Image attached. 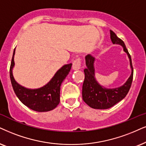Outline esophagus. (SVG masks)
Returning a JSON list of instances; mask_svg holds the SVG:
<instances>
[{
    "label": "esophagus",
    "mask_w": 146,
    "mask_h": 146,
    "mask_svg": "<svg viewBox=\"0 0 146 146\" xmlns=\"http://www.w3.org/2000/svg\"><path fill=\"white\" fill-rule=\"evenodd\" d=\"M81 65H82V61L80 58H77L73 62V69L74 70H78L81 69Z\"/></svg>",
    "instance_id": "obj_1"
}]
</instances>
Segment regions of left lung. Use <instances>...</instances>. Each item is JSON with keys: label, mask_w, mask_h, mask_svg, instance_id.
Instances as JSON below:
<instances>
[{"label": "left lung", "mask_w": 146, "mask_h": 146, "mask_svg": "<svg viewBox=\"0 0 146 146\" xmlns=\"http://www.w3.org/2000/svg\"><path fill=\"white\" fill-rule=\"evenodd\" d=\"M110 34L112 43L121 45L123 48V50L127 53L129 58L131 73L123 86L115 88H104L95 78V69L94 66L95 58L91 54L86 56L87 67L84 69L85 79L82 87V97L84 102L94 109H108L122 100L129 91L132 84L133 69L129 53L122 40L118 38L112 30H110Z\"/></svg>", "instance_id": "1"}]
</instances>
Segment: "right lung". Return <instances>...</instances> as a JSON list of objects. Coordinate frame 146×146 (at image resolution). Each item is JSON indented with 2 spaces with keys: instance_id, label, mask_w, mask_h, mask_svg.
I'll use <instances>...</instances> for the list:
<instances>
[{
  "instance_id": "right-lung-1",
  "label": "right lung",
  "mask_w": 146,
  "mask_h": 146,
  "mask_svg": "<svg viewBox=\"0 0 146 146\" xmlns=\"http://www.w3.org/2000/svg\"><path fill=\"white\" fill-rule=\"evenodd\" d=\"M15 53V48L11 63L10 79L15 93L19 100L30 109L37 112H47L56 108L60 102V86L69 73L72 64L62 66L45 86L37 89H29L18 84L13 75Z\"/></svg>"
}]
</instances>
